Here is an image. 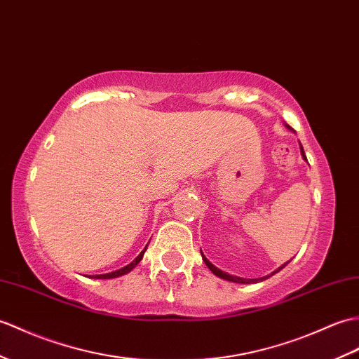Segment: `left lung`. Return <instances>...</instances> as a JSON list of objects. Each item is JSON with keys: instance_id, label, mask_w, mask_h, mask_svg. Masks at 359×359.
<instances>
[{"instance_id": "1", "label": "left lung", "mask_w": 359, "mask_h": 359, "mask_svg": "<svg viewBox=\"0 0 359 359\" xmlns=\"http://www.w3.org/2000/svg\"><path fill=\"white\" fill-rule=\"evenodd\" d=\"M286 127L289 128V130H292L289 127V125H286ZM294 131V130H292ZM299 149H302V156H303V159L306 161V156H304V149H303V147H302V144H299ZM307 162V161H306ZM200 254H202V258H203V262H205V264L208 266V268H210V271L214 273V275H217L219 278H223V280H226V281H232V283H240V285H252V283H258V281H263V280H266V278H269V277H272L273 273H277V272H280L283 268H285V266L287 264V263H285V264H281L278 269H275L271 275H266V277H262V278H241V277H237V275H231V273H228V272H224V271H222V269H219V268H215V266L208 260V258L203 255V252H202V249H200Z\"/></svg>"}]
</instances>
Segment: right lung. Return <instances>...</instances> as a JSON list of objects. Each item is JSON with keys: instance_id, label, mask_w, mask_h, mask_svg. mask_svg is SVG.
<instances>
[{"instance_id": "add662e5", "label": "right lung", "mask_w": 359, "mask_h": 359, "mask_svg": "<svg viewBox=\"0 0 359 359\" xmlns=\"http://www.w3.org/2000/svg\"><path fill=\"white\" fill-rule=\"evenodd\" d=\"M148 246V245H147ZM147 246L144 248V251H142L135 260H133L130 264H127L125 266V268H122V269H118V271H113V272H108V273H101V275H90L88 278H96V280H108V278H118V277H121V275H125V273H128L130 271H133L137 266V263L142 260V257H144V254H145V251H147Z\"/></svg>"}]
</instances>
